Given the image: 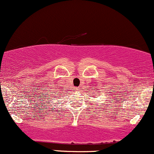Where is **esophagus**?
I'll return each instance as SVG.
<instances>
[{"instance_id": "34e87169", "label": "esophagus", "mask_w": 154, "mask_h": 154, "mask_svg": "<svg viewBox=\"0 0 154 154\" xmlns=\"http://www.w3.org/2000/svg\"><path fill=\"white\" fill-rule=\"evenodd\" d=\"M77 90H78V88H75V89L74 90V91H77Z\"/></svg>"}]
</instances>
